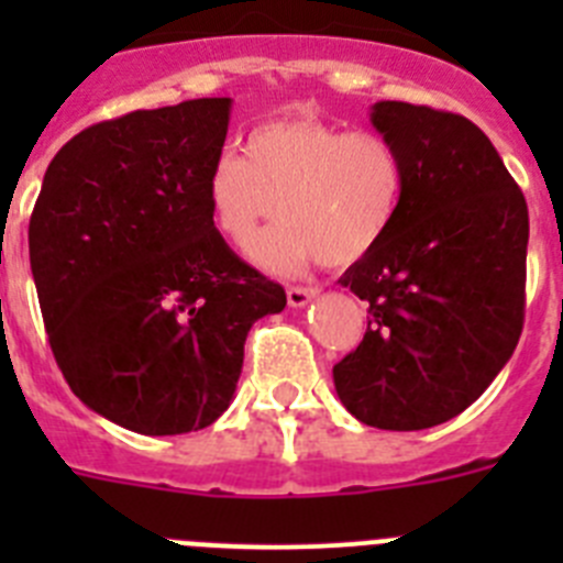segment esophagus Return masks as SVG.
I'll list each match as a JSON object with an SVG mask.
<instances>
[{"label": "esophagus", "instance_id": "esophagus-1", "mask_svg": "<svg viewBox=\"0 0 563 563\" xmlns=\"http://www.w3.org/2000/svg\"><path fill=\"white\" fill-rule=\"evenodd\" d=\"M318 296V287H305V285H292L287 287V301H290V307H305L310 305L312 298Z\"/></svg>", "mask_w": 563, "mask_h": 563}]
</instances>
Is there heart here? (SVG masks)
I'll list each match as a JSON object with an SVG mask.
<instances>
[{"mask_svg": "<svg viewBox=\"0 0 563 563\" xmlns=\"http://www.w3.org/2000/svg\"><path fill=\"white\" fill-rule=\"evenodd\" d=\"M406 186V157L386 134L282 118L251 129L245 157H213L206 202L213 228L236 247L282 213L251 253L267 271L298 273L316 258L343 267L375 251L400 217Z\"/></svg>", "mask_w": 563, "mask_h": 563, "instance_id": "b5f03b06", "label": "heart"}]
</instances>
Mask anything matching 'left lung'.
<instances>
[{
	"label": "left lung",
	"instance_id": "obj_1",
	"mask_svg": "<svg viewBox=\"0 0 563 563\" xmlns=\"http://www.w3.org/2000/svg\"><path fill=\"white\" fill-rule=\"evenodd\" d=\"M372 123L400 146L409 186L386 239L341 276L369 301V327L332 377L361 422L420 431L465 411L514 355L530 220L499 152L467 118L380 101Z\"/></svg>",
	"mask_w": 563,
	"mask_h": 563
}]
</instances>
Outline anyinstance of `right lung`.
Here are the masks:
<instances>
[{"label": "right lung", "instance_id": "1", "mask_svg": "<svg viewBox=\"0 0 563 563\" xmlns=\"http://www.w3.org/2000/svg\"><path fill=\"white\" fill-rule=\"evenodd\" d=\"M231 98L137 109L53 157L30 217V271L49 350L84 406L148 437L231 406L245 338L285 287L213 228L206 174Z\"/></svg>", "mask_w": 563, "mask_h": 563}]
</instances>
